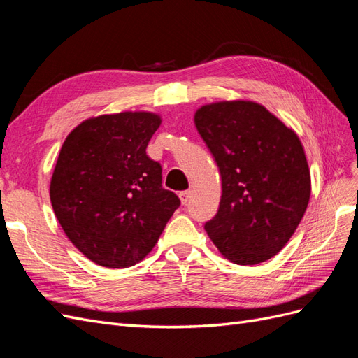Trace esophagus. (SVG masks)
<instances>
[{
	"label": "esophagus",
	"instance_id": "1",
	"mask_svg": "<svg viewBox=\"0 0 358 358\" xmlns=\"http://www.w3.org/2000/svg\"><path fill=\"white\" fill-rule=\"evenodd\" d=\"M189 197H191V191H189V189H188V191L179 192V199H180L182 204H187V203L189 201Z\"/></svg>",
	"mask_w": 358,
	"mask_h": 358
}]
</instances>
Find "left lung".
Masks as SVG:
<instances>
[{
	"label": "left lung",
	"mask_w": 358,
	"mask_h": 358,
	"mask_svg": "<svg viewBox=\"0 0 358 358\" xmlns=\"http://www.w3.org/2000/svg\"><path fill=\"white\" fill-rule=\"evenodd\" d=\"M194 122L222 180L220 209L204 230L234 264L266 262L294 234L310 197L297 134L252 101L203 106Z\"/></svg>",
	"instance_id": "8db88e82"
}]
</instances>
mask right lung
Listing matches in <instances>:
<instances>
[{
    "label": "right lung",
    "instance_id": "1",
    "mask_svg": "<svg viewBox=\"0 0 358 358\" xmlns=\"http://www.w3.org/2000/svg\"><path fill=\"white\" fill-rule=\"evenodd\" d=\"M158 115L88 119L64 142L50 180L53 212L71 243L103 267L134 266L152 249L180 200L146 155Z\"/></svg>",
    "mask_w": 358,
    "mask_h": 358
}]
</instances>
